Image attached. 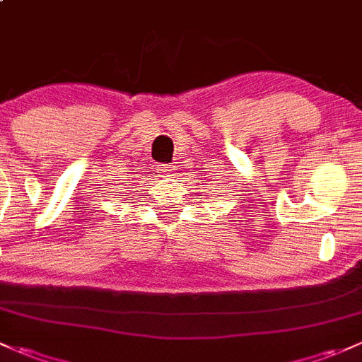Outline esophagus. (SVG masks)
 I'll list each match as a JSON object with an SVG mask.
<instances>
[{
  "mask_svg": "<svg viewBox=\"0 0 362 362\" xmlns=\"http://www.w3.org/2000/svg\"><path fill=\"white\" fill-rule=\"evenodd\" d=\"M160 173H162L163 177L174 176V169H173V167H169V165H162V167H160Z\"/></svg>",
  "mask_w": 362,
  "mask_h": 362,
  "instance_id": "esophagus-1",
  "label": "esophagus"
}]
</instances>
